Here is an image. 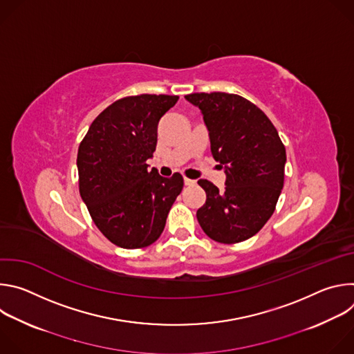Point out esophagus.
I'll list each match as a JSON object with an SVG mask.
<instances>
[{"label":"esophagus","instance_id":"obj_1","mask_svg":"<svg viewBox=\"0 0 354 354\" xmlns=\"http://www.w3.org/2000/svg\"><path fill=\"white\" fill-rule=\"evenodd\" d=\"M183 182H185L186 186H194V185H196V180L189 179V178H183Z\"/></svg>","mask_w":354,"mask_h":354}]
</instances>
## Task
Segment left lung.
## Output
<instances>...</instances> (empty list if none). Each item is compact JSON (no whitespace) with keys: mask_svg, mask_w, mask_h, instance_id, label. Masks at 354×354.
Instances as JSON below:
<instances>
[{"mask_svg":"<svg viewBox=\"0 0 354 354\" xmlns=\"http://www.w3.org/2000/svg\"><path fill=\"white\" fill-rule=\"evenodd\" d=\"M185 97L203 113L212 154L227 174L221 190L209 180L197 182L206 192L197 221L217 242H242L259 232L276 209L284 183L286 147L270 119L239 95L197 92Z\"/></svg>","mask_w":354,"mask_h":354,"instance_id":"left-lung-1","label":"left lung"}]
</instances>
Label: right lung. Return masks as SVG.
I'll return each instance as SVG.
<instances>
[{
	"label": "right lung",
	"instance_id": "add662e5",
	"mask_svg": "<svg viewBox=\"0 0 354 354\" xmlns=\"http://www.w3.org/2000/svg\"><path fill=\"white\" fill-rule=\"evenodd\" d=\"M178 99L149 93L122 97L96 116L80 144V194L99 231L120 248L154 243L182 192L180 174L162 178L156 168L147 169L160 119Z\"/></svg>",
	"mask_w": 354,
	"mask_h": 354
}]
</instances>
